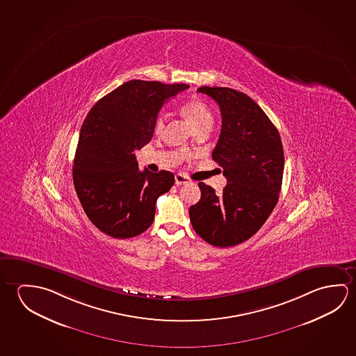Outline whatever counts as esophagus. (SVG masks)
<instances>
[{
    "label": "esophagus",
    "instance_id": "1",
    "mask_svg": "<svg viewBox=\"0 0 356 356\" xmlns=\"http://www.w3.org/2000/svg\"><path fill=\"white\" fill-rule=\"evenodd\" d=\"M188 181H190V179H188L186 175H184V174H177V175H175V184L177 186L187 184Z\"/></svg>",
    "mask_w": 356,
    "mask_h": 356
}]
</instances>
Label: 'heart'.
Wrapping results in <instances>:
<instances>
[{
  "instance_id": "b5f03b06",
  "label": "heart",
  "mask_w": 356,
  "mask_h": 356,
  "mask_svg": "<svg viewBox=\"0 0 356 356\" xmlns=\"http://www.w3.org/2000/svg\"><path fill=\"white\" fill-rule=\"evenodd\" d=\"M181 114L186 118L193 129L201 133V131H210L213 125L215 118L213 113L211 111L210 105L202 99L188 100L185 104L181 106ZM165 128V117L163 114H159L155 122H154V133L155 135L163 134Z\"/></svg>"
}]
</instances>
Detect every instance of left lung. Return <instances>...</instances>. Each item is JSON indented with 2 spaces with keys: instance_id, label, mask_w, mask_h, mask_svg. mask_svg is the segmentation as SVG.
<instances>
[{
  "instance_id": "obj_1",
  "label": "left lung",
  "mask_w": 356,
  "mask_h": 356,
  "mask_svg": "<svg viewBox=\"0 0 356 356\" xmlns=\"http://www.w3.org/2000/svg\"><path fill=\"white\" fill-rule=\"evenodd\" d=\"M216 100L222 115L220 139L212 159L227 185L221 196L200 182L201 198L190 207L195 232L215 247L251 238L267 221L280 197L284 152L280 133L254 100L231 88L201 87Z\"/></svg>"
}]
</instances>
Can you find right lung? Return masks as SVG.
I'll list each match as a JSON object with an SVG mask.
<instances>
[{
  "label": "right lung",
  "instance_id": "add662e5",
  "mask_svg": "<svg viewBox=\"0 0 356 356\" xmlns=\"http://www.w3.org/2000/svg\"><path fill=\"white\" fill-rule=\"evenodd\" d=\"M187 84L129 81L98 100L83 122L73 182L94 226L114 238H131L152 226L159 196L175 182L170 171L139 170L135 150L152 140L166 100Z\"/></svg>",
  "mask_w": 356,
  "mask_h": 356
}]
</instances>
